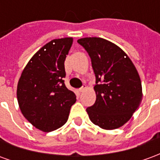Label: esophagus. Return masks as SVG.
Returning <instances> with one entry per match:
<instances>
[{
	"label": "esophagus",
	"mask_w": 160,
	"mask_h": 160,
	"mask_svg": "<svg viewBox=\"0 0 160 160\" xmlns=\"http://www.w3.org/2000/svg\"><path fill=\"white\" fill-rule=\"evenodd\" d=\"M86 88H87V86H86V85H83V87H81V88H80V92H83L84 91L86 90Z\"/></svg>",
	"instance_id": "1"
}]
</instances>
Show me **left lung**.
I'll list each match as a JSON object with an SVG mask.
<instances>
[{"label": "left lung", "mask_w": 160, "mask_h": 160, "mask_svg": "<svg viewBox=\"0 0 160 160\" xmlns=\"http://www.w3.org/2000/svg\"><path fill=\"white\" fill-rule=\"evenodd\" d=\"M77 42L89 54L96 76V101L87 109L90 120L106 130L123 126L142 99L136 68L120 47L108 40L83 38Z\"/></svg>", "instance_id": "8db88e82"}]
</instances>
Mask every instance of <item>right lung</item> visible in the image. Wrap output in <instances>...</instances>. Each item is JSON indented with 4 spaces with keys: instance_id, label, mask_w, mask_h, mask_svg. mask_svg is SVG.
Segmentation results:
<instances>
[{
    "instance_id": "1",
    "label": "right lung",
    "mask_w": 160,
    "mask_h": 160,
    "mask_svg": "<svg viewBox=\"0 0 160 160\" xmlns=\"http://www.w3.org/2000/svg\"><path fill=\"white\" fill-rule=\"evenodd\" d=\"M73 38L53 39L37 51L23 69L17 99L23 116L43 132L59 128L68 119L76 96L64 84V62Z\"/></svg>"
}]
</instances>
